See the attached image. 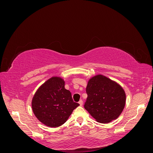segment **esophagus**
I'll return each instance as SVG.
<instances>
[{
  "mask_svg": "<svg viewBox=\"0 0 153 153\" xmlns=\"http://www.w3.org/2000/svg\"><path fill=\"white\" fill-rule=\"evenodd\" d=\"M78 103L80 104V106H82V105H83V101L82 100H80L79 101H78Z\"/></svg>",
  "mask_w": 153,
  "mask_h": 153,
  "instance_id": "34e87169",
  "label": "esophagus"
}]
</instances>
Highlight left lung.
Wrapping results in <instances>:
<instances>
[{
  "label": "left lung",
  "mask_w": 153,
  "mask_h": 153,
  "mask_svg": "<svg viewBox=\"0 0 153 153\" xmlns=\"http://www.w3.org/2000/svg\"><path fill=\"white\" fill-rule=\"evenodd\" d=\"M87 98L84 108L97 121L107 123L117 119L126 103V94L116 82L103 75L89 80L86 87Z\"/></svg>",
  "instance_id": "obj_1"
}]
</instances>
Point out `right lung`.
I'll return each instance as SVG.
<instances>
[{
    "label": "right lung",
    "instance_id": "add662e5",
    "mask_svg": "<svg viewBox=\"0 0 153 153\" xmlns=\"http://www.w3.org/2000/svg\"><path fill=\"white\" fill-rule=\"evenodd\" d=\"M79 105L74 102L71 92L64 88V82L60 77H52L45 82L32 101V110L39 121L54 128L65 123Z\"/></svg>",
    "mask_w": 153,
    "mask_h": 153
}]
</instances>
